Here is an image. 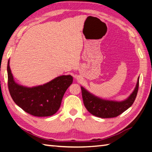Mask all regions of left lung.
Returning <instances> with one entry per match:
<instances>
[{"label":"left lung","instance_id":"left-lung-1","mask_svg":"<svg viewBox=\"0 0 152 152\" xmlns=\"http://www.w3.org/2000/svg\"><path fill=\"white\" fill-rule=\"evenodd\" d=\"M139 80L134 92L123 102H114L102 99L88 92L81 87L83 103L87 110L92 115L102 118H115L121 114L134 103L139 89Z\"/></svg>","mask_w":152,"mask_h":152}]
</instances>
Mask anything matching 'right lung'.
<instances>
[{
    "label": "right lung",
    "mask_w": 152,
    "mask_h": 152,
    "mask_svg": "<svg viewBox=\"0 0 152 152\" xmlns=\"http://www.w3.org/2000/svg\"><path fill=\"white\" fill-rule=\"evenodd\" d=\"M7 85L14 102L27 113L37 117L54 114L59 109L62 98L72 83L71 75L60 76L43 85L26 87L15 82L7 62Z\"/></svg>",
    "instance_id": "obj_1"
}]
</instances>
